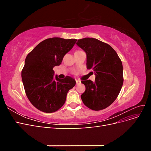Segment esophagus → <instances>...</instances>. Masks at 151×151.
Instances as JSON below:
<instances>
[{"label": "esophagus", "mask_w": 151, "mask_h": 151, "mask_svg": "<svg viewBox=\"0 0 151 151\" xmlns=\"http://www.w3.org/2000/svg\"><path fill=\"white\" fill-rule=\"evenodd\" d=\"M76 84H79L81 83V81L79 80L76 79Z\"/></svg>", "instance_id": "esophagus-1"}]
</instances>
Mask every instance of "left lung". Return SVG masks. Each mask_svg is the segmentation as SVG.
Listing matches in <instances>:
<instances>
[{"label": "left lung", "mask_w": 151, "mask_h": 151, "mask_svg": "<svg viewBox=\"0 0 151 151\" xmlns=\"http://www.w3.org/2000/svg\"><path fill=\"white\" fill-rule=\"evenodd\" d=\"M77 46L87 55V68L93 70L95 81L83 80L86 91L81 95L86 106L95 111L111 105L118 97L123 83V65L120 57L110 45L98 39L77 40Z\"/></svg>", "instance_id": "left-lung-1"}]
</instances>
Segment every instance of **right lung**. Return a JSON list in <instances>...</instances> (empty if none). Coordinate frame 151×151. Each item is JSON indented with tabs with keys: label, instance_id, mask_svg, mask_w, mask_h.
Instances as JSON below:
<instances>
[{
	"label": "right lung",
	"instance_id": "right-lung-1",
	"mask_svg": "<svg viewBox=\"0 0 151 151\" xmlns=\"http://www.w3.org/2000/svg\"><path fill=\"white\" fill-rule=\"evenodd\" d=\"M77 40L51 38L40 43L27 55L21 72L26 94L39 110L53 113L64 104L68 91L76 85L70 77H55L53 68L61 64Z\"/></svg>",
	"mask_w": 151,
	"mask_h": 151
}]
</instances>
